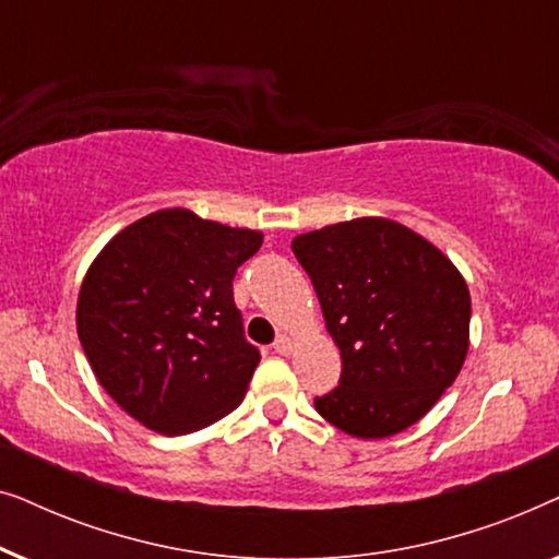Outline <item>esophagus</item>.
<instances>
[{
	"label": "esophagus",
	"mask_w": 559,
	"mask_h": 559,
	"mask_svg": "<svg viewBox=\"0 0 559 559\" xmlns=\"http://www.w3.org/2000/svg\"><path fill=\"white\" fill-rule=\"evenodd\" d=\"M274 350H277V354H282V356L293 354V341H289L287 335H280V338L274 341Z\"/></svg>",
	"instance_id": "34e87169"
}]
</instances>
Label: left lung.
Returning a JSON list of instances; mask_svg holds the SVG:
<instances>
[{"label": "left lung", "mask_w": 559, "mask_h": 559, "mask_svg": "<svg viewBox=\"0 0 559 559\" xmlns=\"http://www.w3.org/2000/svg\"><path fill=\"white\" fill-rule=\"evenodd\" d=\"M341 350V381L318 396L328 423L361 440L407 430L457 379L471 293L442 251L396 221L366 216L293 239Z\"/></svg>", "instance_id": "obj_1"}]
</instances>
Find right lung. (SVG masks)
<instances>
[{"label":"right lung","instance_id":"right-lung-1","mask_svg":"<svg viewBox=\"0 0 559 559\" xmlns=\"http://www.w3.org/2000/svg\"><path fill=\"white\" fill-rule=\"evenodd\" d=\"M262 231L165 209L91 262L75 328L106 394L150 430L188 435L239 407L259 364L234 305V274Z\"/></svg>","mask_w":559,"mask_h":559}]
</instances>
